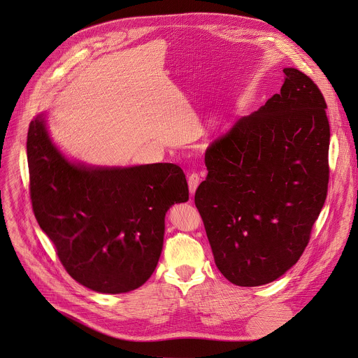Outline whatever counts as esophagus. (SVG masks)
Listing matches in <instances>:
<instances>
[{
  "mask_svg": "<svg viewBox=\"0 0 358 358\" xmlns=\"http://www.w3.org/2000/svg\"><path fill=\"white\" fill-rule=\"evenodd\" d=\"M199 181H201V178H199V176L195 174V173H192V174L188 177V188H189V194H191V195L195 194V191H196V188H198V185H199Z\"/></svg>",
  "mask_w": 358,
  "mask_h": 358,
  "instance_id": "esophagus-1",
  "label": "esophagus"
}]
</instances>
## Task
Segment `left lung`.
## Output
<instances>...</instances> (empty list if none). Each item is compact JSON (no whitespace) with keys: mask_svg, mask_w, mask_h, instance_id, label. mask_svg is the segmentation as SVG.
<instances>
[{"mask_svg":"<svg viewBox=\"0 0 358 358\" xmlns=\"http://www.w3.org/2000/svg\"><path fill=\"white\" fill-rule=\"evenodd\" d=\"M283 72L279 93L209 145L195 192L215 264L243 287L271 283L300 259L328 192L325 99L301 71Z\"/></svg>","mask_w":358,"mask_h":358,"instance_id":"8db88e82","label":"left lung"}]
</instances>
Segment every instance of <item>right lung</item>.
<instances>
[{
  "label": "right lung",
  "mask_w": 358,
  "mask_h": 358,
  "mask_svg": "<svg viewBox=\"0 0 358 358\" xmlns=\"http://www.w3.org/2000/svg\"><path fill=\"white\" fill-rule=\"evenodd\" d=\"M26 149L34 216L71 278L103 294L141 287L157 266L167 210L188 201L181 167L71 160L51 139L45 113L31 120Z\"/></svg>",
  "instance_id": "1"
}]
</instances>
